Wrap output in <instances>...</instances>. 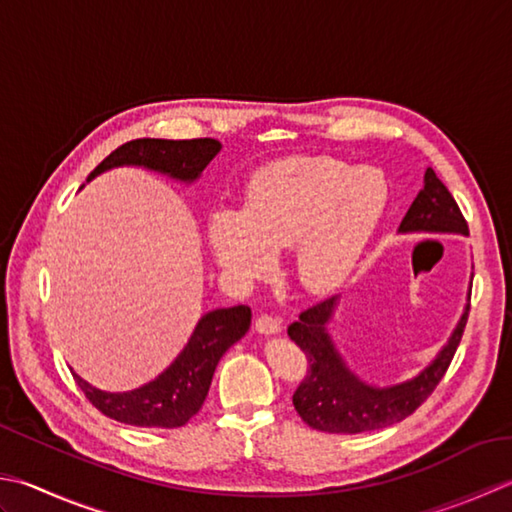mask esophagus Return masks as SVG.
<instances>
[{
  "label": "esophagus",
  "mask_w": 512,
  "mask_h": 512,
  "mask_svg": "<svg viewBox=\"0 0 512 512\" xmlns=\"http://www.w3.org/2000/svg\"><path fill=\"white\" fill-rule=\"evenodd\" d=\"M255 330H257V333H262V335H275V333H279V330H282V324H279L277 317L262 313L255 319Z\"/></svg>",
  "instance_id": "1"
}]
</instances>
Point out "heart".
<instances>
[{
  "instance_id": "heart-1",
  "label": "heart",
  "mask_w": 512,
  "mask_h": 512,
  "mask_svg": "<svg viewBox=\"0 0 512 512\" xmlns=\"http://www.w3.org/2000/svg\"><path fill=\"white\" fill-rule=\"evenodd\" d=\"M388 204L377 168L333 157H286L248 179L242 213L217 208L208 244L228 275L262 279L273 255L295 248V273L308 290L337 286L355 266Z\"/></svg>"
}]
</instances>
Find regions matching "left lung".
<instances>
[{"instance_id":"8db88e82","label":"left lung","mask_w":512,"mask_h":512,"mask_svg":"<svg viewBox=\"0 0 512 512\" xmlns=\"http://www.w3.org/2000/svg\"><path fill=\"white\" fill-rule=\"evenodd\" d=\"M399 233L468 235L462 210L433 168H426L424 188L410 204L406 217L399 224ZM337 304L339 295L328 297L306 308L297 322L288 326V337L304 350L308 359V373L293 395L295 410L310 428L324 430V433L355 435L402 422L413 415L442 382L462 342L470 304H466L462 319L433 364H428L408 382L384 388L362 382L337 353L333 337L326 328Z\"/></svg>"}]
</instances>
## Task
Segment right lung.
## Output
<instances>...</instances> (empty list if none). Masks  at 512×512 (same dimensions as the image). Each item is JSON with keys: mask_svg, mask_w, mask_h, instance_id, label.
Here are the masks:
<instances>
[{"mask_svg": "<svg viewBox=\"0 0 512 512\" xmlns=\"http://www.w3.org/2000/svg\"><path fill=\"white\" fill-rule=\"evenodd\" d=\"M222 144L217 139H133L113 150L88 182L104 170L117 166H144L164 173L179 182H195L210 164ZM250 308L233 306L210 310L199 319L182 353L175 357L153 382L128 393H106L75 375L77 386L99 413L122 424L144 428H179L199 413L213 382L215 368L226 350L246 335Z\"/></svg>", "mask_w": 512, "mask_h": 512, "instance_id": "1", "label": "right lung"}]
</instances>
